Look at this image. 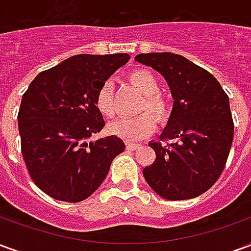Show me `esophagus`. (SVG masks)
<instances>
[{
    "instance_id": "esophagus-1",
    "label": "esophagus",
    "mask_w": 251,
    "mask_h": 251,
    "mask_svg": "<svg viewBox=\"0 0 251 251\" xmlns=\"http://www.w3.org/2000/svg\"><path fill=\"white\" fill-rule=\"evenodd\" d=\"M138 148H141L140 144H130V142L126 144V149H127V151H137Z\"/></svg>"
}]
</instances>
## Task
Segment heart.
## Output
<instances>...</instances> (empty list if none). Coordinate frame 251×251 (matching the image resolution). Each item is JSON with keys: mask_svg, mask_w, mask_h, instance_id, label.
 I'll return each mask as SVG.
<instances>
[{"mask_svg": "<svg viewBox=\"0 0 251 251\" xmlns=\"http://www.w3.org/2000/svg\"><path fill=\"white\" fill-rule=\"evenodd\" d=\"M129 83L138 93L144 95L138 111H149L134 118H120L107 126L113 136L124 138L126 141H140L154 130V120L158 124L168 122L171 117V103L165 97L158 93L160 84L156 76L147 68H138L129 74ZM95 106L106 118H113L115 114L114 93L111 82H104L97 93Z\"/></svg>", "mask_w": 251, "mask_h": 251, "instance_id": "b5f03b06", "label": "heart"}]
</instances>
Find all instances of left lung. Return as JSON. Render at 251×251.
<instances>
[{"instance_id": "8db88e82", "label": "left lung", "mask_w": 251, "mask_h": 251, "mask_svg": "<svg viewBox=\"0 0 251 251\" xmlns=\"http://www.w3.org/2000/svg\"><path fill=\"white\" fill-rule=\"evenodd\" d=\"M136 62L152 67L168 83L174 107L160 138L152 141V165L144 168L149 187L161 198L185 200L210 189L225 169L234 137L227 94L210 72L171 52L140 53Z\"/></svg>"}]
</instances>
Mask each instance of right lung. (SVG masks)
I'll list each match as a JSON object with an SVG mask.
<instances>
[{
    "instance_id": "right-lung-1",
    "label": "right lung",
    "mask_w": 251,
    "mask_h": 251,
    "mask_svg": "<svg viewBox=\"0 0 251 251\" xmlns=\"http://www.w3.org/2000/svg\"><path fill=\"white\" fill-rule=\"evenodd\" d=\"M129 59L127 53L75 55L40 72L23 95L17 115L23 157L33 183L53 199H87L125 151L120 137L90 138L104 126L97 93Z\"/></svg>"
}]
</instances>
